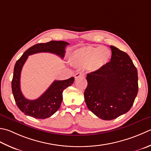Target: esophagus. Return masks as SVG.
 <instances>
[{
  "label": "esophagus",
  "instance_id": "1",
  "mask_svg": "<svg viewBox=\"0 0 151 151\" xmlns=\"http://www.w3.org/2000/svg\"><path fill=\"white\" fill-rule=\"evenodd\" d=\"M84 76V75L83 73L79 72V73H76V75H75V78H80V77H83Z\"/></svg>",
  "mask_w": 151,
  "mask_h": 151
}]
</instances>
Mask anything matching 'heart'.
Masks as SVG:
<instances>
[{"label":"heart","instance_id":"heart-1","mask_svg":"<svg viewBox=\"0 0 151 151\" xmlns=\"http://www.w3.org/2000/svg\"><path fill=\"white\" fill-rule=\"evenodd\" d=\"M111 52L105 46H86L75 50L70 61L73 66L85 67L88 66L91 71L101 69L110 60Z\"/></svg>","mask_w":151,"mask_h":151}]
</instances>
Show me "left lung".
<instances>
[{"mask_svg":"<svg viewBox=\"0 0 151 151\" xmlns=\"http://www.w3.org/2000/svg\"><path fill=\"white\" fill-rule=\"evenodd\" d=\"M111 61L87 74L84 100L88 108L101 119L111 120L126 113L138 92L136 67L129 56L111 46Z\"/></svg>","mask_w":151,"mask_h":151,"instance_id":"obj_1","label":"left lung"}]
</instances>
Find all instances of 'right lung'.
Instances as JSON below:
<instances>
[{
    "label": "right lung",
    "instance_id": "obj_1",
    "mask_svg": "<svg viewBox=\"0 0 151 151\" xmlns=\"http://www.w3.org/2000/svg\"><path fill=\"white\" fill-rule=\"evenodd\" d=\"M69 43L65 41H50L35 44L27 50L14 66L12 81V90L15 101L21 111L25 114L38 119H45L54 114L60 109L63 100V91L71 86L75 78L64 81H55L42 96L35 100H29L23 96L20 88V76L23 65L28 56L40 52H49L63 59L65 48Z\"/></svg>",
    "mask_w": 151,
    "mask_h": 151
}]
</instances>
